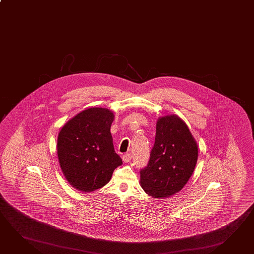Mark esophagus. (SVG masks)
Instances as JSON below:
<instances>
[{"mask_svg": "<svg viewBox=\"0 0 254 254\" xmlns=\"http://www.w3.org/2000/svg\"><path fill=\"white\" fill-rule=\"evenodd\" d=\"M123 160L126 162V163L129 162L131 160V155L129 154V153H126V154L124 155L123 156Z\"/></svg>", "mask_w": 254, "mask_h": 254, "instance_id": "obj_1", "label": "esophagus"}]
</instances>
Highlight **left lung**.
I'll return each instance as SVG.
<instances>
[{"label": "left lung", "instance_id": "obj_1", "mask_svg": "<svg viewBox=\"0 0 254 254\" xmlns=\"http://www.w3.org/2000/svg\"><path fill=\"white\" fill-rule=\"evenodd\" d=\"M198 157L196 141L177 115L160 117L149 163L140 169V187L155 198H167L183 189Z\"/></svg>", "mask_w": 254, "mask_h": 254}]
</instances>
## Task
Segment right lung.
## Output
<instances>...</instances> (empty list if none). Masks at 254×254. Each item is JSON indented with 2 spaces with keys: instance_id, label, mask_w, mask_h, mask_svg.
<instances>
[{
  "instance_id": "obj_1",
  "label": "right lung",
  "mask_w": 254,
  "mask_h": 254,
  "mask_svg": "<svg viewBox=\"0 0 254 254\" xmlns=\"http://www.w3.org/2000/svg\"><path fill=\"white\" fill-rule=\"evenodd\" d=\"M114 119L110 110L93 107L82 111L60 129L57 146L60 168L76 190L87 193L103 188L123 164L110 131Z\"/></svg>"
}]
</instances>
